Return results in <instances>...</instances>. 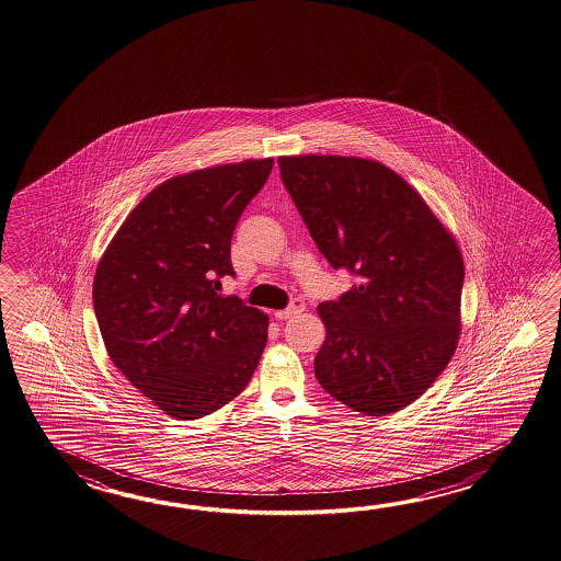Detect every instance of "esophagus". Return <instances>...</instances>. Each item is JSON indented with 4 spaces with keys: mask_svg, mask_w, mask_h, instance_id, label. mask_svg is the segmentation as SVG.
Returning <instances> with one entry per match:
<instances>
[{
    "mask_svg": "<svg viewBox=\"0 0 561 561\" xmlns=\"http://www.w3.org/2000/svg\"><path fill=\"white\" fill-rule=\"evenodd\" d=\"M302 310H305V302H302V300H295L288 309L276 310L275 319L276 321H288V319H295V317H298Z\"/></svg>",
    "mask_w": 561,
    "mask_h": 561,
    "instance_id": "obj_1",
    "label": "esophagus"
}]
</instances>
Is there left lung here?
I'll return each mask as SVG.
<instances>
[{
    "mask_svg": "<svg viewBox=\"0 0 561 561\" xmlns=\"http://www.w3.org/2000/svg\"><path fill=\"white\" fill-rule=\"evenodd\" d=\"M286 191L324 259L358 276L319 305L322 389L363 415L411 405L442 375L461 334L463 256L405 179L358 156L278 158Z\"/></svg>",
    "mask_w": 561,
    "mask_h": 561,
    "instance_id": "8db88e82",
    "label": "left lung"
}]
</instances>
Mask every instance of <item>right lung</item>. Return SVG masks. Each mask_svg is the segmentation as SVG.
Listing matches in <instances>:
<instances>
[{"label": "right lung", "instance_id": "obj_1", "mask_svg": "<svg viewBox=\"0 0 561 561\" xmlns=\"http://www.w3.org/2000/svg\"><path fill=\"white\" fill-rule=\"evenodd\" d=\"M273 158L172 176L126 216L94 276L107 357L158 409L201 419L251 381L268 314L218 295L234 276L230 239Z\"/></svg>", "mask_w": 561, "mask_h": 561}]
</instances>
